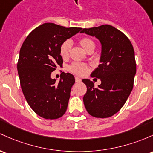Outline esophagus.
Segmentation results:
<instances>
[{"label":"esophagus","instance_id":"1","mask_svg":"<svg viewBox=\"0 0 153 153\" xmlns=\"http://www.w3.org/2000/svg\"><path fill=\"white\" fill-rule=\"evenodd\" d=\"M75 82H76V83H80V82H81V79H80L79 77L75 76Z\"/></svg>","mask_w":153,"mask_h":153}]
</instances>
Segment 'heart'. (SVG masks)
Here are the masks:
<instances>
[{
	"label": "heart",
	"mask_w": 153,
	"mask_h": 153,
	"mask_svg": "<svg viewBox=\"0 0 153 153\" xmlns=\"http://www.w3.org/2000/svg\"><path fill=\"white\" fill-rule=\"evenodd\" d=\"M80 46L83 48V49L85 51H87L88 48H90L91 47H94L95 44L94 43L93 41L89 39V38H82L79 41ZM72 46V43L71 41H65L62 43V45L60 46L59 48V53L61 55V56L62 58H66L68 57L69 55V52H70V48ZM68 70L70 72L74 73H76L78 75H84V74L88 71V67L84 64L81 63H78V62H74L71 65H70L68 68Z\"/></svg>",
	"instance_id": "b5f03b06"
}]
</instances>
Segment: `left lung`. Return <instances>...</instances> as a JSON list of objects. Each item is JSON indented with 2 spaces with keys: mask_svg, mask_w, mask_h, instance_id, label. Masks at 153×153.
<instances>
[{
  "mask_svg": "<svg viewBox=\"0 0 153 153\" xmlns=\"http://www.w3.org/2000/svg\"><path fill=\"white\" fill-rule=\"evenodd\" d=\"M80 33L95 37L102 46L100 65L91 74L100 78L101 84L95 88L89 79L82 80L87 87L83 99L85 107L93 117H111L122 108L133 89L137 71L133 46L111 25L85 28Z\"/></svg>",
  "mask_w": 153,
  "mask_h": 153,
  "instance_id": "obj_1",
  "label": "left lung"
}]
</instances>
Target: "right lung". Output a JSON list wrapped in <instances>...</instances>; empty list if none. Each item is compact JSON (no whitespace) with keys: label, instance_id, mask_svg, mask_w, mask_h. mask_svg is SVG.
Wrapping results in <instances>:
<instances>
[{"label":"right lung","instance_id":"1","mask_svg":"<svg viewBox=\"0 0 153 153\" xmlns=\"http://www.w3.org/2000/svg\"><path fill=\"white\" fill-rule=\"evenodd\" d=\"M81 30L44 23L28 35L20 48L17 70L22 90L28 105L43 118H59L66 112L75 78L63 72L56 83L51 74L62 66V43Z\"/></svg>","mask_w":153,"mask_h":153}]
</instances>
